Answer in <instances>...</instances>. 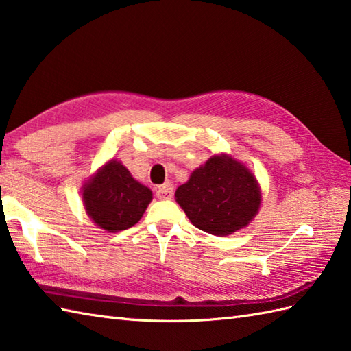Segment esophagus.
<instances>
[{"label":"esophagus","instance_id":"34e87169","mask_svg":"<svg viewBox=\"0 0 351 351\" xmlns=\"http://www.w3.org/2000/svg\"><path fill=\"white\" fill-rule=\"evenodd\" d=\"M173 194H174V188L169 183L159 186V189H157V192H156L157 198H160V199H171L173 198Z\"/></svg>","mask_w":351,"mask_h":351}]
</instances>
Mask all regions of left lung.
Here are the masks:
<instances>
[{"label":"left lung","instance_id":"obj_1","mask_svg":"<svg viewBox=\"0 0 351 351\" xmlns=\"http://www.w3.org/2000/svg\"><path fill=\"white\" fill-rule=\"evenodd\" d=\"M176 202L199 230L228 236L259 213L262 191L254 173L227 153H215L176 191Z\"/></svg>","mask_w":351,"mask_h":351}]
</instances>
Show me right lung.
Masks as SVG:
<instances>
[{"mask_svg": "<svg viewBox=\"0 0 351 351\" xmlns=\"http://www.w3.org/2000/svg\"><path fill=\"white\" fill-rule=\"evenodd\" d=\"M152 199V189L136 180L118 159L107 160L82 186L86 215L109 233L139 223Z\"/></svg>", "mask_w": 351, "mask_h": 351, "instance_id": "1", "label": "right lung"}]
</instances>
